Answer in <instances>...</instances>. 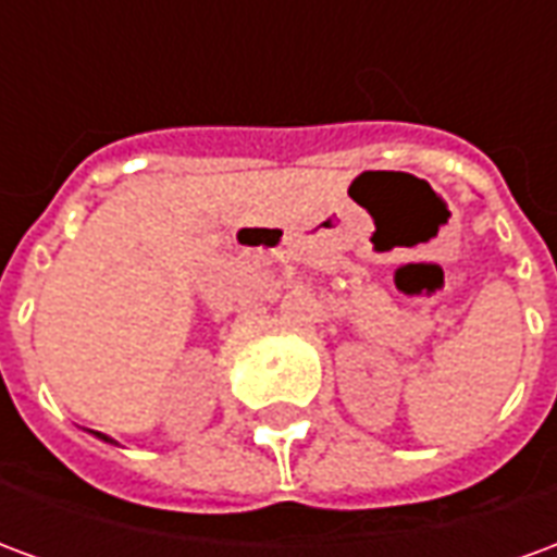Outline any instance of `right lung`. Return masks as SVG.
<instances>
[{
    "label": "right lung",
    "mask_w": 557,
    "mask_h": 557,
    "mask_svg": "<svg viewBox=\"0 0 557 557\" xmlns=\"http://www.w3.org/2000/svg\"><path fill=\"white\" fill-rule=\"evenodd\" d=\"M95 435H98V438H103V442H113V438H110V435H103V432H95Z\"/></svg>",
    "instance_id": "right-lung-1"
}]
</instances>
